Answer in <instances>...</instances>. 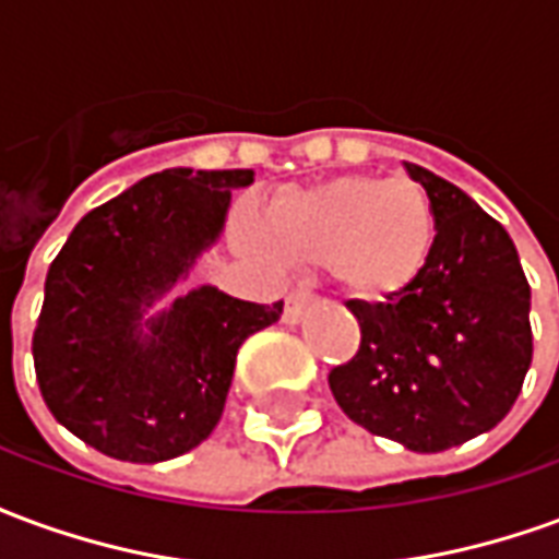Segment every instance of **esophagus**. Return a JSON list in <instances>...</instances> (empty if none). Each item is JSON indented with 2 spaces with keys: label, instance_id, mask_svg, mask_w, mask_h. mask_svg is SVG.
<instances>
[{
  "label": "esophagus",
  "instance_id": "obj_1",
  "mask_svg": "<svg viewBox=\"0 0 559 559\" xmlns=\"http://www.w3.org/2000/svg\"><path fill=\"white\" fill-rule=\"evenodd\" d=\"M314 296L308 290H293L290 296H287V305H284V320L287 323H299L311 308H314Z\"/></svg>",
  "mask_w": 559,
  "mask_h": 559
}]
</instances>
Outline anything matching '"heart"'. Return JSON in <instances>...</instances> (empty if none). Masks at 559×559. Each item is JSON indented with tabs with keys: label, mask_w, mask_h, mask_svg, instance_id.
<instances>
[{
	"label": "heart",
	"mask_w": 559,
	"mask_h": 559,
	"mask_svg": "<svg viewBox=\"0 0 559 559\" xmlns=\"http://www.w3.org/2000/svg\"><path fill=\"white\" fill-rule=\"evenodd\" d=\"M437 215L425 188L395 176H338L287 191L257 221L254 248L287 263H326L341 290L383 302L428 266Z\"/></svg>",
	"instance_id": "1"
}]
</instances>
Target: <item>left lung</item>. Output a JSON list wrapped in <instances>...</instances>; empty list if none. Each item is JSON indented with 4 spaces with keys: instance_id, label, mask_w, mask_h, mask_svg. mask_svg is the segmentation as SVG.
Here are the masks:
<instances>
[{
    "instance_id": "left-lung-1",
    "label": "left lung",
    "mask_w": 559,
    "mask_h": 559,
    "mask_svg": "<svg viewBox=\"0 0 559 559\" xmlns=\"http://www.w3.org/2000/svg\"><path fill=\"white\" fill-rule=\"evenodd\" d=\"M407 173L437 215L431 260L399 296L347 302L362 341L329 389L365 431L443 452L512 411L533 359L530 284L500 221L419 164Z\"/></svg>"
}]
</instances>
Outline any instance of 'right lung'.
I'll list each match as a JSON object with an SVG mask.
<instances>
[{
  "mask_svg": "<svg viewBox=\"0 0 559 559\" xmlns=\"http://www.w3.org/2000/svg\"><path fill=\"white\" fill-rule=\"evenodd\" d=\"M254 170L173 167L92 209L47 269L32 335L35 377L56 421L104 455L155 464L218 425L236 353L284 302L185 293L143 320L218 242L233 188Z\"/></svg>",
  "mask_w": 559,
  "mask_h": 559,
  "instance_id": "right-lung-1",
  "label": "right lung"
}]
</instances>
